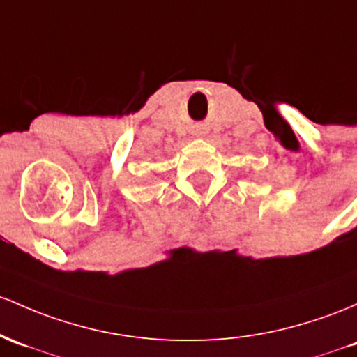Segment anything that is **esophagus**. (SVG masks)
I'll list each match as a JSON object with an SVG mask.
<instances>
[{"label": "esophagus", "instance_id": "esophagus-1", "mask_svg": "<svg viewBox=\"0 0 357 357\" xmlns=\"http://www.w3.org/2000/svg\"><path fill=\"white\" fill-rule=\"evenodd\" d=\"M197 137H205V134H203V132H198Z\"/></svg>", "mask_w": 357, "mask_h": 357}]
</instances>
